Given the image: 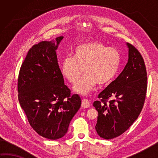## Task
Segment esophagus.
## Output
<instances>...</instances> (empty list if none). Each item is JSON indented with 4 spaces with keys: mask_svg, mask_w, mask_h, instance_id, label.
<instances>
[{
    "mask_svg": "<svg viewBox=\"0 0 158 158\" xmlns=\"http://www.w3.org/2000/svg\"><path fill=\"white\" fill-rule=\"evenodd\" d=\"M81 106H82V107H83V108H88V107L90 106V102L88 100L83 99L82 100Z\"/></svg>",
    "mask_w": 158,
    "mask_h": 158,
    "instance_id": "esophagus-1",
    "label": "esophagus"
}]
</instances>
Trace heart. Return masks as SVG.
<instances>
[{
  "label": "heart",
  "instance_id": "1",
  "mask_svg": "<svg viewBox=\"0 0 158 158\" xmlns=\"http://www.w3.org/2000/svg\"><path fill=\"white\" fill-rule=\"evenodd\" d=\"M120 64V53L113 47L94 41L77 46L73 58L67 57L61 65L63 77L74 84L83 71L85 75L74 86V90L86 95L92 92L96 84H108L115 77Z\"/></svg>",
  "mask_w": 158,
  "mask_h": 158
}]
</instances>
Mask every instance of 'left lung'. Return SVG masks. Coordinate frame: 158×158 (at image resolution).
Wrapping results in <instances>:
<instances>
[{
    "mask_svg": "<svg viewBox=\"0 0 158 158\" xmlns=\"http://www.w3.org/2000/svg\"><path fill=\"white\" fill-rule=\"evenodd\" d=\"M128 61L120 75L98 95L93 105L98 113L95 128L105 139L122 135L138 118L145 103L147 76L143 56L127 43Z\"/></svg>",
    "mask_w": 158,
    "mask_h": 158,
    "instance_id": "8db88e82",
    "label": "left lung"
}]
</instances>
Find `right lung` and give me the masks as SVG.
<instances>
[{
  "label": "right lung",
  "instance_id": "obj_1",
  "mask_svg": "<svg viewBox=\"0 0 158 158\" xmlns=\"http://www.w3.org/2000/svg\"><path fill=\"white\" fill-rule=\"evenodd\" d=\"M63 39L41 41L30 49L19 70L18 100L30 125L40 136L62 138L81 100L64 85L56 50Z\"/></svg>",
  "mask_w": 158,
  "mask_h": 158
}]
</instances>
